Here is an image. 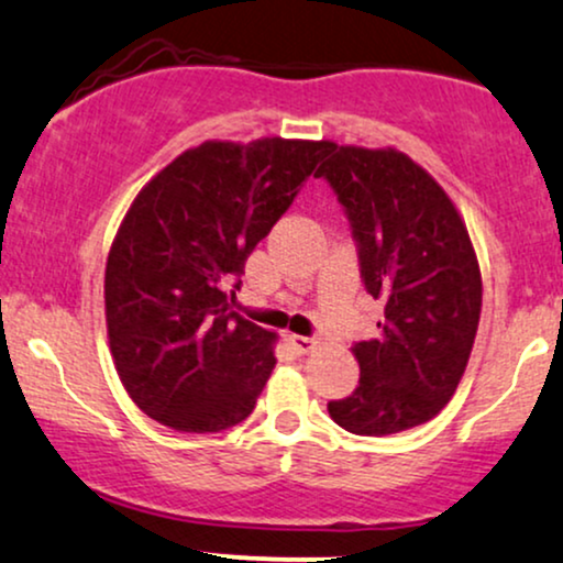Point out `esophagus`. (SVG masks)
<instances>
[{"instance_id": "esophagus-1", "label": "esophagus", "mask_w": 563, "mask_h": 563, "mask_svg": "<svg viewBox=\"0 0 563 563\" xmlns=\"http://www.w3.org/2000/svg\"><path fill=\"white\" fill-rule=\"evenodd\" d=\"M288 341H290V346H294L296 354H309V351L317 346V341L311 335H290Z\"/></svg>"}]
</instances>
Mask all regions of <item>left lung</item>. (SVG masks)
<instances>
[{
	"instance_id": "8db88e82",
	"label": "left lung",
	"mask_w": 563,
	"mask_h": 563,
	"mask_svg": "<svg viewBox=\"0 0 563 563\" xmlns=\"http://www.w3.org/2000/svg\"><path fill=\"white\" fill-rule=\"evenodd\" d=\"M324 178L346 214L358 275L383 301L380 333L354 343L358 385L328 404L354 435H390L451 401L477 335L483 283L475 249L443 188L393 148L330 144Z\"/></svg>"
}]
</instances>
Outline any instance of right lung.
Segmentation results:
<instances>
[{
	"label": "right lung",
	"instance_id": "right-lung-1",
	"mask_svg": "<svg viewBox=\"0 0 563 563\" xmlns=\"http://www.w3.org/2000/svg\"><path fill=\"white\" fill-rule=\"evenodd\" d=\"M328 152V141H207L135 196L107 260L104 303L114 367L148 417L220 432L252 415L275 335L228 299Z\"/></svg>",
	"mask_w": 563,
	"mask_h": 563
}]
</instances>
